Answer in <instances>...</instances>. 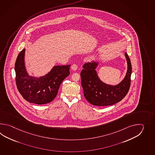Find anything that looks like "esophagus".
I'll use <instances>...</instances> for the list:
<instances>
[{
    "instance_id": "esophagus-1",
    "label": "esophagus",
    "mask_w": 155,
    "mask_h": 155,
    "mask_svg": "<svg viewBox=\"0 0 155 155\" xmlns=\"http://www.w3.org/2000/svg\"><path fill=\"white\" fill-rule=\"evenodd\" d=\"M71 69L73 70V71H75V70L78 69V66L76 65V64H73L71 65Z\"/></svg>"
}]
</instances>
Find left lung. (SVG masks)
Listing matches in <instances>:
<instances>
[{
    "label": "left lung",
    "mask_w": 155,
    "mask_h": 155,
    "mask_svg": "<svg viewBox=\"0 0 155 155\" xmlns=\"http://www.w3.org/2000/svg\"><path fill=\"white\" fill-rule=\"evenodd\" d=\"M127 70L124 79L118 84L112 85L103 82L98 75L96 69L100 61L86 63L80 75L84 95L88 102L97 106L112 105L120 101L129 91L132 67L128 55L125 53Z\"/></svg>",
    "instance_id": "obj_1"
}]
</instances>
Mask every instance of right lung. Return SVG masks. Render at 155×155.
I'll use <instances>...</instances> for the list:
<instances>
[{"label": "right lung", "mask_w": 155, "mask_h": 155, "mask_svg": "<svg viewBox=\"0 0 155 155\" xmlns=\"http://www.w3.org/2000/svg\"><path fill=\"white\" fill-rule=\"evenodd\" d=\"M25 52V49L20 51L15 64L19 92L24 99L31 103L42 105L51 102L57 95L61 82L69 75L71 65H56L43 76H31L26 70Z\"/></svg>", "instance_id": "obj_1"}]
</instances>
